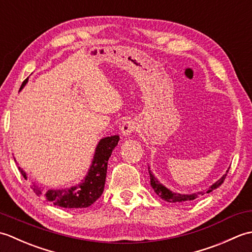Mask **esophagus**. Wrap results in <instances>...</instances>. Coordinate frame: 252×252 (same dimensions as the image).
<instances>
[{"label": "esophagus", "mask_w": 252, "mask_h": 252, "mask_svg": "<svg viewBox=\"0 0 252 252\" xmlns=\"http://www.w3.org/2000/svg\"><path fill=\"white\" fill-rule=\"evenodd\" d=\"M137 129L136 127V123L133 120H126L122 123L121 126V133L123 136H130L131 133L135 132V130Z\"/></svg>", "instance_id": "34e87169"}]
</instances>
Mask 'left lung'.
Masks as SVG:
<instances>
[{
	"label": "left lung",
	"mask_w": 252,
	"mask_h": 252,
	"mask_svg": "<svg viewBox=\"0 0 252 252\" xmlns=\"http://www.w3.org/2000/svg\"><path fill=\"white\" fill-rule=\"evenodd\" d=\"M229 170V169H228ZM228 170L226 171V173L224 174L220 180H218L215 184H212L210 187H209L208 189L206 190H202V191H197V192H192V194H179V192H174L172 190H170L167 187L163 186L160 182L155 178V175L152 173L151 168L148 167V173L149 176H151V185L154 189L155 192L161 198V199L168 201V202H189L191 200H195L196 198H199L200 196L205 195V194H209V192L212 191L213 189H218L219 186H221L222 183L224 182L226 178V174L228 172Z\"/></svg>",
	"instance_id": "left-lung-1"
}]
</instances>
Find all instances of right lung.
I'll return each mask as SVG.
<instances>
[{"instance_id":"obj_1","label":"right lung","mask_w":252,"mask_h":252,"mask_svg":"<svg viewBox=\"0 0 252 252\" xmlns=\"http://www.w3.org/2000/svg\"><path fill=\"white\" fill-rule=\"evenodd\" d=\"M27 82H28V78L21 84L20 90H23ZM118 142H119V135L101 138L96 146L93 161L88 171V174L80 184L69 187V189L66 187V189L45 190L37 184L32 183L31 189H33L36 196L43 197L46 201H50L57 207L67 209L90 207L103 194L107 163H108V159L111 156L112 151L118 145ZM18 169L21 175L27 180L25 171L20 167H18Z\"/></svg>"}]
</instances>
